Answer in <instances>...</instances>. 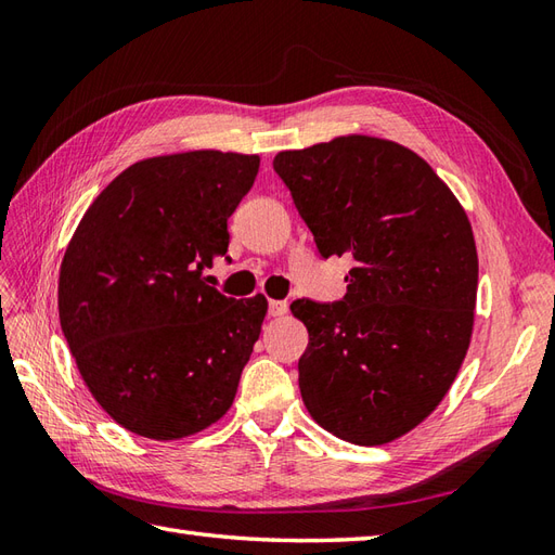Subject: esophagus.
Masks as SVG:
<instances>
[{"mask_svg":"<svg viewBox=\"0 0 555 555\" xmlns=\"http://www.w3.org/2000/svg\"><path fill=\"white\" fill-rule=\"evenodd\" d=\"M288 312L286 300H269V314L271 317H284Z\"/></svg>","mask_w":555,"mask_h":555,"instance_id":"1","label":"esophagus"}]
</instances>
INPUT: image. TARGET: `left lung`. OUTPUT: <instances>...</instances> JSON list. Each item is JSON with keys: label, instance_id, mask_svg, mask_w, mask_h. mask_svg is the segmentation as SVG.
<instances>
[{"label": "left lung", "instance_id": "1", "mask_svg": "<svg viewBox=\"0 0 555 555\" xmlns=\"http://www.w3.org/2000/svg\"><path fill=\"white\" fill-rule=\"evenodd\" d=\"M274 171L324 259L352 257L336 302L300 298L302 403L338 439L382 446L429 415L473 336L477 247L455 195L415 152L370 135L279 152Z\"/></svg>", "mask_w": 555, "mask_h": 555}]
</instances>
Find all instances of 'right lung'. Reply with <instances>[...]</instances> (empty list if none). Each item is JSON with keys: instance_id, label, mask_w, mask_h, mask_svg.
<instances>
[{"instance_id": "add662e5", "label": "right lung", "mask_w": 555, "mask_h": 555, "mask_svg": "<svg viewBox=\"0 0 555 555\" xmlns=\"http://www.w3.org/2000/svg\"><path fill=\"white\" fill-rule=\"evenodd\" d=\"M257 155L197 150L135 162L82 215L59 274V322L107 415L171 441L227 415L267 314L205 269L229 250V217ZM229 259V257H227Z\"/></svg>"}]
</instances>
